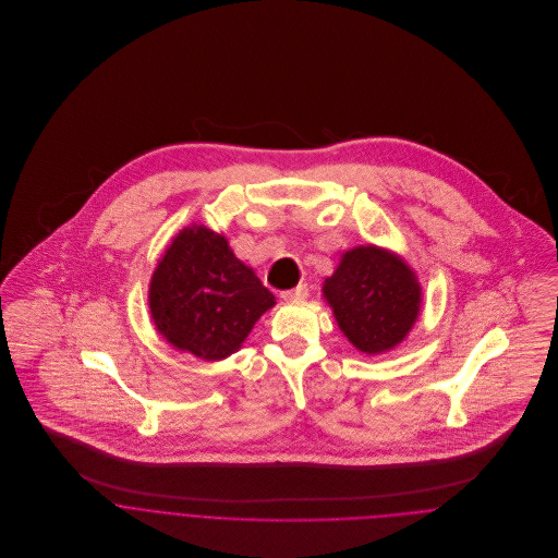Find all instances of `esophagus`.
<instances>
[{
	"instance_id": "1",
	"label": "esophagus",
	"mask_w": 558,
	"mask_h": 558,
	"mask_svg": "<svg viewBox=\"0 0 558 558\" xmlns=\"http://www.w3.org/2000/svg\"><path fill=\"white\" fill-rule=\"evenodd\" d=\"M307 294H310V288H307L305 283H301V286H296L294 290L283 292V294H281V299H283V301H288V303H301V301H305V299H307Z\"/></svg>"
}]
</instances>
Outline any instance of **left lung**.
Here are the masks:
<instances>
[{"instance_id": "1", "label": "left lung", "mask_w": 558, "mask_h": 558, "mask_svg": "<svg viewBox=\"0 0 558 558\" xmlns=\"http://www.w3.org/2000/svg\"><path fill=\"white\" fill-rule=\"evenodd\" d=\"M322 292L341 332L365 354L393 350L421 312V286L412 268L374 244L345 251Z\"/></svg>"}]
</instances>
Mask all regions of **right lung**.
Returning a JSON list of instances; mask_svg holds the SVG:
<instances>
[{"label": "right lung", "mask_w": 558, "mask_h": 558, "mask_svg": "<svg viewBox=\"0 0 558 558\" xmlns=\"http://www.w3.org/2000/svg\"><path fill=\"white\" fill-rule=\"evenodd\" d=\"M148 305L160 335L204 361L234 354L275 296L244 266L223 234L184 228L153 272Z\"/></svg>", "instance_id": "right-lung-1"}]
</instances>
